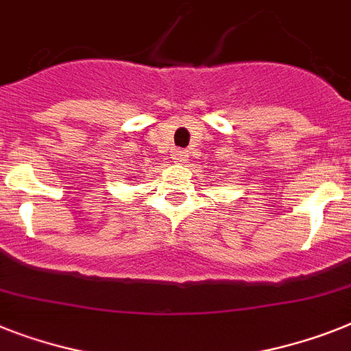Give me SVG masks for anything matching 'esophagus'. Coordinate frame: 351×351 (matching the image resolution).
<instances>
[{"label": "esophagus", "instance_id": "34e87169", "mask_svg": "<svg viewBox=\"0 0 351 351\" xmlns=\"http://www.w3.org/2000/svg\"><path fill=\"white\" fill-rule=\"evenodd\" d=\"M186 152H184V150H173L172 152V159L173 161H176V163H184V161H186Z\"/></svg>", "mask_w": 351, "mask_h": 351}]
</instances>
